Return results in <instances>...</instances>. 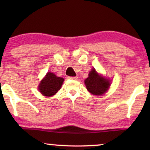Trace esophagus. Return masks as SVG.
Masks as SVG:
<instances>
[{
	"label": "esophagus",
	"mask_w": 150,
	"mask_h": 150,
	"mask_svg": "<svg viewBox=\"0 0 150 150\" xmlns=\"http://www.w3.org/2000/svg\"><path fill=\"white\" fill-rule=\"evenodd\" d=\"M69 79H71V80H77L79 79V77L78 76H72V77H69Z\"/></svg>",
	"instance_id": "1"
}]
</instances>
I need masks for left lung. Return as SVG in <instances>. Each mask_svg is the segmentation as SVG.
I'll use <instances>...</instances> for the list:
<instances>
[{"label":"left lung","instance_id":"obj_1","mask_svg":"<svg viewBox=\"0 0 150 150\" xmlns=\"http://www.w3.org/2000/svg\"><path fill=\"white\" fill-rule=\"evenodd\" d=\"M85 84L88 91L96 96H102L109 89L110 81L99 74L95 69H92L89 76L85 80Z\"/></svg>","mask_w":150,"mask_h":150}]
</instances>
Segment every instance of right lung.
<instances>
[{"label": "right lung", "mask_w": 150, "mask_h": 150, "mask_svg": "<svg viewBox=\"0 0 150 150\" xmlns=\"http://www.w3.org/2000/svg\"><path fill=\"white\" fill-rule=\"evenodd\" d=\"M63 81L64 79L63 78L57 76L52 72H48L41 81L38 89L43 96L50 97L61 89Z\"/></svg>", "instance_id": "1"}]
</instances>
